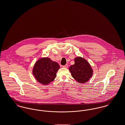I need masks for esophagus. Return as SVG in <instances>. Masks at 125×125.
Returning <instances> with one entry per match:
<instances>
[{
  "mask_svg": "<svg viewBox=\"0 0 125 125\" xmlns=\"http://www.w3.org/2000/svg\"><path fill=\"white\" fill-rule=\"evenodd\" d=\"M63 67L64 68H67L68 67V65L66 64L65 65H63Z\"/></svg>",
  "mask_w": 125,
  "mask_h": 125,
  "instance_id": "34e87169",
  "label": "esophagus"
}]
</instances>
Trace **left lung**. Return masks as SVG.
Segmentation results:
<instances>
[{"label": "left lung", "mask_w": 125, "mask_h": 125, "mask_svg": "<svg viewBox=\"0 0 125 125\" xmlns=\"http://www.w3.org/2000/svg\"><path fill=\"white\" fill-rule=\"evenodd\" d=\"M74 64L69 67L72 76L79 83H87L92 76L93 69L89 63L81 57L74 59Z\"/></svg>", "instance_id": "8db88e82"}]
</instances>
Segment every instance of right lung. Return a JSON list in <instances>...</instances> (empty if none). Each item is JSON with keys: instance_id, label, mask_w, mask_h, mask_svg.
Returning a JSON list of instances; mask_svg holds the SVG:
<instances>
[{"instance_id": "right-lung-1", "label": "right lung", "mask_w": 125, "mask_h": 125, "mask_svg": "<svg viewBox=\"0 0 125 125\" xmlns=\"http://www.w3.org/2000/svg\"><path fill=\"white\" fill-rule=\"evenodd\" d=\"M60 68L58 63L47 57L42 58L36 62L32 73L38 83L48 85L53 81Z\"/></svg>"}]
</instances>
